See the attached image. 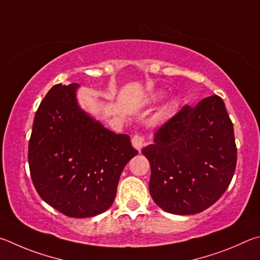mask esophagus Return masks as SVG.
<instances>
[{
    "mask_svg": "<svg viewBox=\"0 0 260 260\" xmlns=\"http://www.w3.org/2000/svg\"><path fill=\"white\" fill-rule=\"evenodd\" d=\"M131 143H133V146L139 152L145 146V139L142 135H135L133 139H131Z\"/></svg>",
    "mask_w": 260,
    "mask_h": 260,
    "instance_id": "obj_1",
    "label": "esophagus"
}]
</instances>
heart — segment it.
I'll list each match as a JSON object with an SVG mask.
<instances>
[{
	"instance_id": "obj_1",
	"label": "heart",
	"mask_w": 260,
	"mask_h": 260,
	"mask_svg": "<svg viewBox=\"0 0 260 260\" xmlns=\"http://www.w3.org/2000/svg\"><path fill=\"white\" fill-rule=\"evenodd\" d=\"M162 97V93L161 92H153L149 94V102L152 103H155L157 102L158 99ZM176 111V102L175 100H168L165 104L162 105L158 109L157 113L155 114V117H154V120L157 123H162V122H166L169 120V118L174 115V113Z\"/></svg>"
}]
</instances>
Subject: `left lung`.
<instances>
[{
    "label": "left lung",
    "mask_w": 260,
    "mask_h": 260,
    "mask_svg": "<svg viewBox=\"0 0 260 260\" xmlns=\"http://www.w3.org/2000/svg\"><path fill=\"white\" fill-rule=\"evenodd\" d=\"M142 153L151 165L149 193L175 215H195L217 202L236 167L234 129L219 95L186 105Z\"/></svg>",
    "instance_id": "1"
}]
</instances>
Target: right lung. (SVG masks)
Wrapping results in <instances>:
<instances>
[{
    "mask_svg": "<svg viewBox=\"0 0 260 260\" xmlns=\"http://www.w3.org/2000/svg\"><path fill=\"white\" fill-rule=\"evenodd\" d=\"M77 83L53 85L35 114L28 163L35 189L65 216L106 211L123 169L138 154L127 135H116L82 109Z\"/></svg>",
    "mask_w": 260,
    "mask_h": 260,
    "instance_id": "1",
    "label": "right lung"
}]
</instances>
